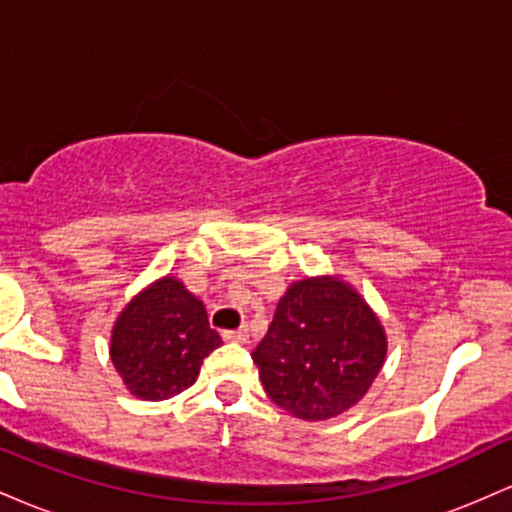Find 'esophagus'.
<instances>
[{"label":"esophagus","instance_id":"esophagus-1","mask_svg":"<svg viewBox=\"0 0 512 512\" xmlns=\"http://www.w3.org/2000/svg\"><path fill=\"white\" fill-rule=\"evenodd\" d=\"M221 337L226 339V342L245 344V342H248V330H245V327H238V330H226L221 334Z\"/></svg>","mask_w":512,"mask_h":512}]
</instances>
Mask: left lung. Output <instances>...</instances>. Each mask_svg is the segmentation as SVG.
<instances>
[{
	"label": "left lung",
	"mask_w": 512,
	"mask_h": 512,
	"mask_svg": "<svg viewBox=\"0 0 512 512\" xmlns=\"http://www.w3.org/2000/svg\"><path fill=\"white\" fill-rule=\"evenodd\" d=\"M387 337L339 276H305L284 293L252 351L269 399L296 419L327 421L361 402L385 363Z\"/></svg>",
	"instance_id": "obj_1"
}]
</instances>
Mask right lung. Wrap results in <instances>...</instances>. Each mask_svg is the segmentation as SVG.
Masks as SVG:
<instances>
[{"mask_svg": "<svg viewBox=\"0 0 512 512\" xmlns=\"http://www.w3.org/2000/svg\"><path fill=\"white\" fill-rule=\"evenodd\" d=\"M221 337L207 310L175 276H163L134 296L115 320L110 358L134 397L158 402L180 395Z\"/></svg>", "mask_w": 512, "mask_h": 512, "instance_id": "add662e5", "label": "right lung"}]
</instances>
